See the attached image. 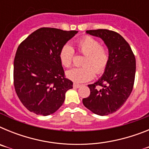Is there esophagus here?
Here are the masks:
<instances>
[{
    "label": "esophagus",
    "instance_id": "34e87169",
    "mask_svg": "<svg viewBox=\"0 0 149 149\" xmlns=\"http://www.w3.org/2000/svg\"><path fill=\"white\" fill-rule=\"evenodd\" d=\"M73 86L74 88H80L81 86V85H80V84H73Z\"/></svg>",
    "mask_w": 149,
    "mask_h": 149
}]
</instances>
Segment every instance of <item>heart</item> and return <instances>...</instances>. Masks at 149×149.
I'll list each match as a JSON object with an SVG mask.
<instances>
[{"mask_svg":"<svg viewBox=\"0 0 149 149\" xmlns=\"http://www.w3.org/2000/svg\"><path fill=\"white\" fill-rule=\"evenodd\" d=\"M77 51L85 55L82 67L74 68L66 72V77L76 83L89 81L94 77L95 74H102L107 70L110 62L108 49L100 45L99 41L89 36H84L76 42ZM74 51L68 44L63 45L60 51V60L65 68L72 66Z\"/></svg>","mask_w":149,"mask_h":149,"instance_id":"b5f03b06","label":"heart"}]
</instances>
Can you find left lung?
<instances>
[{"label":"left lung","instance_id":"8db88e82","mask_svg":"<svg viewBox=\"0 0 149 149\" xmlns=\"http://www.w3.org/2000/svg\"><path fill=\"white\" fill-rule=\"evenodd\" d=\"M101 38L109 51L110 62L102 77L88 85L89 97L83 104L93 113L107 116L119 110L132 92L136 73V59L128 43L120 34L106 29L86 30Z\"/></svg>","mask_w":149,"mask_h":149}]
</instances>
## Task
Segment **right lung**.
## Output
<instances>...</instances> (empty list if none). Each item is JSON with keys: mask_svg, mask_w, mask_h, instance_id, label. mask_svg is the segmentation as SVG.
Wrapping results in <instances>:
<instances>
[{"mask_svg": "<svg viewBox=\"0 0 149 149\" xmlns=\"http://www.w3.org/2000/svg\"><path fill=\"white\" fill-rule=\"evenodd\" d=\"M77 32L42 27L18 47L14 60V86L29 111L48 116L63 105L65 93L73 87V83L65 78L59 54L62 47Z\"/></svg>", "mask_w": 149, "mask_h": 149, "instance_id": "obj_1", "label": "right lung"}]
</instances>
